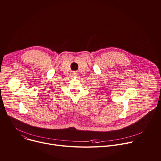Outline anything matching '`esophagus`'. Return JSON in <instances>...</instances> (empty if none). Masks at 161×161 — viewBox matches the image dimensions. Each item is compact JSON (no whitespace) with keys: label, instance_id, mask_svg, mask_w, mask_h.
Here are the masks:
<instances>
[{"label":"esophagus","instance_id":"esophagus-1","mask_svg":"<svg viewBox=\"0 0 161 161\" xmlns=\"http://www.w3.org/2000/svg\"><path fill=\"white\" fill-rule=\"evenodd\" d=\"M78 75H79V72H78V71H75V72H73V76H75V77L78 76Z\"/></svg>","mask_w":161,"mask_h":161}]
</instances>
